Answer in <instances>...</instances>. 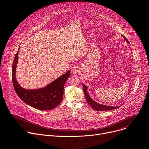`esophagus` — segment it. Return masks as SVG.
<instances>
[{"mask_svg":"<svg viewBox=\"0 0 149 149\" xmlns=\"http://www.w3.org/2000/svg\"><path fill=\"white\" fill-rule=\"evenodd\" d=\"M79 72V69L77 66H74L71 68V73L72 74H77Z\"/></svg>","mask_w":149,"mask_h":149,"instance_id":"34e87169","label":"esophagus"}]
</instances>
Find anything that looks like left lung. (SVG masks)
<instances>
[{
  "label": "left lung",
  "mask_w": 149,
  "mask_h": 149,
  "mask_svg": "<svg viewBox=\"0 0 149 149\" xmlns=\"http://www.w3.org/2000/svg\"><path fill=\"white\" fill-rule=\"evenodd\" d=\"M122 36L125 39V41L127 42V43L130 44V42L128 40V39H127L125 37H124L123 35H122ZM82 86H83V88H84V93L85 97H86V98L87 100V101L94 110H95L96 111H107V110H114V109H117L120 107V106H118V107H113V106L105 105H103V104L97 103V102H95L94 100H93L90 97V96L89 95V93L87 92V87L86 86V85H84V84H82Z\"/></svg>",
  "instance_id": "obj_1"
}]
</instances>
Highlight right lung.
Masks as SVG:
<instances>
[{"instance_id":"1","label":"right lung","mask_w":149,"mask_h":149,"mask_svg":"<svg viewBox=\"0 0 149 149\" xmlns=\"http://www.w3.org/2000/svg\"><path fill=\"white\" fill-rule=\"evenodd\" d=\"M18 52L19 50L15 55L12 65V81L16 94L26 104L39 110H50L57 107L62 100L63 87L70 76V71H68L43 88L24 89L20 86L15 77Z\"/></svg>"}]
</instances>
